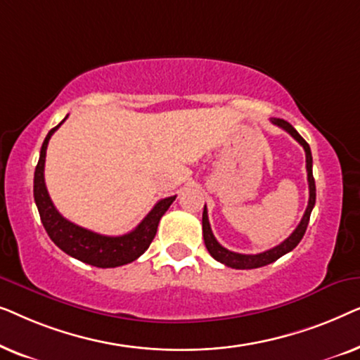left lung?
<instances>
[{"label": "left lung", "mask_w": 360, "mask_h": 360, "mask_svg": "<svg viewBox=\"0 0 360 360\" xmlns=\"http://www.w3.org/2000/svg\"><path fill=\"white\" fill-rule=\"evenodd\" d=\"M270 121H272L275 126L282 127V129L287 131L295 141H298L300 144L303 146L304 154H307V174H308V186H309L308 206H307V211H304L302 221H300V224L297 226V229H295L293 233L290 234L282 244L275 245V248L265 250V252H260V254H239V252H233V250H228L226 248H223V245H221L218 240H216V238L213 236V231H211L210 219H208V211H206V205H205V210H203V239H205L206 249H208L211 257L216 259L221 264L228 265V267H233V269L245 270V269L264 267V265H269V264L275 262V260L282 257V255H285L287 252H290V250H293L295 248H297L300 240L303 239L304 231H307V228H308L309 216H311L314 201H316V185H314V179H313V157H311V149H309L308 142L304 141L303 137L298 134L297 129H295V127L285 120L272 117Z\"/></svg>", "instance_id": "left-lung-1"}]
</instances>
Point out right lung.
I'll use <instances>...</instances> for the list:
<instances>
[{
	"instance_id": "right-lung-1",
	"label": "right lung",
	"mask_w": 360,
	"mask_h": 360,
	"mask_svg": "<svg viewBox=\"0 0 360 360\" xmlns=\"http://www.w3.org/2000/svg\"><path fill=\"white\" fill-rule=\"evenodd\" d=\"M60 124L49 131L46 139H44L41 155H39L36 172H34V200H36L39 214H41V221L49 238L65 254L85 264L95 265V267L110 269L132 262L149 249L152 239L155 238L160 218L170 208L176 196H169V198L157 201L154 208L141 221L139 226L124 236H103L73 224L72 221L63 218L56 210L51 196H49L46 180H44L47 144Z\"/></svg>"
}]
</instances>
